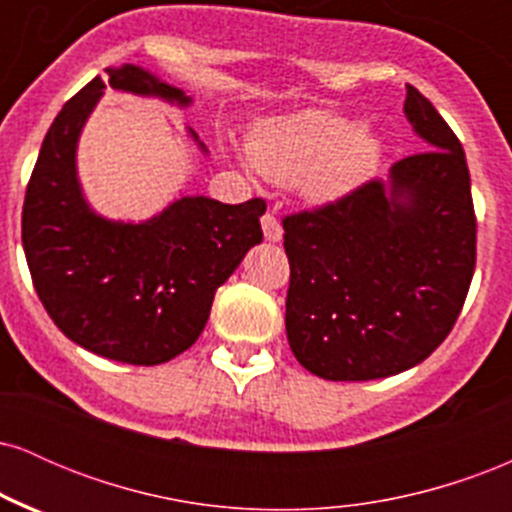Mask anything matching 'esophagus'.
I'll list each match as a JSON object with an SVG mask.
<instances>
[{
  "mask_svg": "<svg viewBox=\"0 0 512 512\" xmlns=\"http://www.w3.org/2000/svg\"><path fill=\"white\" fill-rule=\"evenodd\" d=\"M262 231H264V238L269 240V243H279L281 236H284V228H281V223L272 211H267V214L262 216Z\"/></svg>",
  "mask_w": 512,
  "mask_h": 512,
  "instance_id": "1",
  "label": "esophagus"
}]
</instances>
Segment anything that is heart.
Returning <instances> with one entry per match:
<instances>
[{"label":"heart","instance_id":"1","mask_svg":"<svg viewBox=\"0 0 512 512\" xmlns=\"http://www.w3.org/2000/svg\"><path fill=\"white\" fill-rule=\"evenodd\" d=\"M383 154L378 132L330 110L269 117L250 129L248 156L276 185H301L315 202L344 197L373 173Z\"/></svg>","mask_w":512,"mask_h":512}]
</instances>
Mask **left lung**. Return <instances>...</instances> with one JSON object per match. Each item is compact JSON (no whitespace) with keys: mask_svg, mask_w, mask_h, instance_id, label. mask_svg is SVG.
<instances>
[{"mask_svg":"<svg viewBox=\"0 0 512 512\" xmlns=\"http://www.w3.org/2000/svg\"><path fill=\"white\" fill-rule=\"evenodd\" d=\"M404 115L428 151L284 219L286 337L325 380L414 368L448 337L472 284L477 216L460 139L414 86Z\"/></svg>","mask_w":512,"mask_h":512,"instance_id":"obj_1","label":"left lung"}]
</instances>
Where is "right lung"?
I'll return each instance as SVG.
<instances>
[{
  "instance_id": "obj_1",
  "label": "right lung",
  "mask_w": 512,
  "mask_h": 512,
  "mask_svg": "<svg viewBox=\"0 0 512 512\" xmlns=\"http://www.w3.org/2000/svg\"><path fill=\"white\" fill-rule=\"evenodd\" d=\"M55 117L23 199L21 240L35 293L74 344L110 361L158 366L197 342L214 293L245 252L262 243L264 199L223 204L180 197L142 223L110 221L88 207L76 144L105 84L180 108L185 91L137 64L105 69ZM207 154V146L190 129Z\"/></svg>"
}]
</instances>
